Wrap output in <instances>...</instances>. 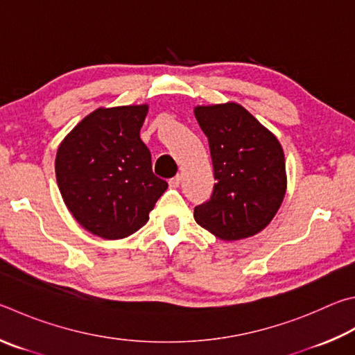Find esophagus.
<instances>
[{"instance_id":"1","label":"esophagus","mask_w":355,"mask_h":355,"mask_svg":"<svg viewBox=\"0 0 355 355\" xmlns=\"http://www.w3.org/2000/svg\"><path fill=\"white\" fill-rule=\"evenodd\" d=\"M180 182H182V177H180V175H175V177L169 180V186H171V188H178V186H180Z\"/></svg>"}]
</instances>
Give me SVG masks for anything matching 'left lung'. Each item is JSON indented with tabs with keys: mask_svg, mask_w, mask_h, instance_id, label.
Returning <instances> with one entry per match:
<instances>
[{
	"mask_svg": "<svg viewBox=\"0 0 355 355\" xmlns=\"http://www.w3.org/2000/svg\"><path fill=\"white\" fill-rule=\"evenodd\" d=\"M216 184L208 202L196 206V222L222 241L259 233L286 194V163L279 141L239 104L197 107Z\"/></svg>",
	"mask_w": 355,
	"mask_h": 355,
	"instance_id": "left-lung-1",
	"label": "left lung"
}]
</instances>
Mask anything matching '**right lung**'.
Returning <instances> with one entry per match:
<instances>
[{
    "label": "right lung",
    "mask_w": 355,
    "mask_h": 355,
    "mask_svg": "<svg viewBox=\"0 0 355 355\" xmlns=\"http://www.w3.org/2000/svg\"><path fill=\"white\" fill-rule=\"evenodd\" d=\"M146 114L147 105L98 108L57 150L55 177L68 209L104 239H122L144 227L167 189L139 138Z\"/></svg>",
    "instance_id": "1"
}]
</instances>
